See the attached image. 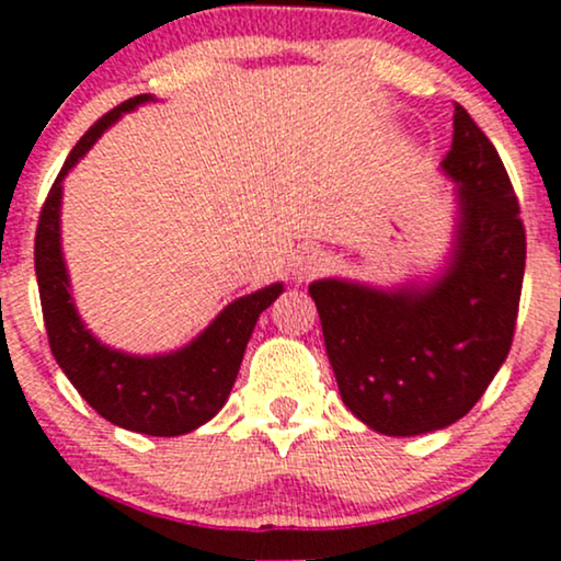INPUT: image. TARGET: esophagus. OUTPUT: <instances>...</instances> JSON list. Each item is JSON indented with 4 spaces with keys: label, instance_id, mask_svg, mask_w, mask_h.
<instances>
[{
    "label": "esophagus",
    "instance_id": "esophagus-1",
    "mask_svg": "<svg viewBox=\"0 0 561 561\" xmlns=\"http://www.w3.org/2000/svg\"><path fill=\"white\" fill-rule=\"evenodd\" d=\"M327 263H330V259H327V253L321 248H302L293 261V276L298 282L311 279V276L324 272Z\"/></svg>",
    "mask_w": 561,
    "mask_h": 561
}]
</instances>
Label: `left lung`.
Instances as JSON below:
<instances>
[{
    "mask_svg": "<svg viewBox=\"0 0 561 561\" xmlns=\"http://www.w3.org/2000/svg\"><path fill=\"white\" fill-rule=\"evenodd\" d=\"M440 169L456 182V240L427 285L308 287L343 403L382 435L435 433L469 414L506 362L525 276V227L491 139L454 105Z\"/></svg>",
    "mask_w": 561,
    "mask_h": 561,
    "instance_id": "obj_1",
    "label": "left lung"
}]
</instances>
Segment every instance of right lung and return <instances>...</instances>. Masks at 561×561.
<instances>
[{"label": "right lung", "mask_w": 561, "mask_h": 561, "mask_svg": "<svg viewBox=\"0 0 561 561\" xmlns=\"http://www.w3.org/2000/svg\"><path fill=\"white\" fill-rule=\"evenodd\" d=\"M150 94L131 96L102 115L70 150L38 216L34 263L44 327L55 362L66 371L76 390L100 416L131 433L173 437L197 430L221 411L240 371L244 347L255 321L282 295V285H268L229 302L208 330L199 332L182 351L165 356H131L102 345L87 330L70 298L68 268L60 248V199L62 179L107 126Z\"/></svg>", "instance_id": "1"}]
</instances>
